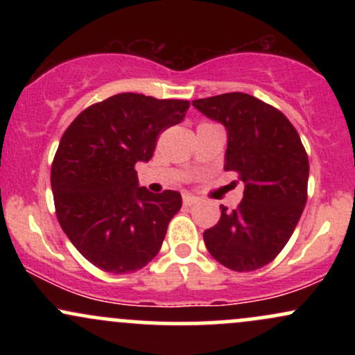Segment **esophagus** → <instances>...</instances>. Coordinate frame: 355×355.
<instances>
[{
    "label": "esophagus",
    "mask_w": 355,
    "mask_h": 355,
    "mask_svg": "<svg viewBox=\"0 0 355 355\" xmlns=\"http://www.w3.org/2000/svg\"><path fill=\"white\" fill-rule=\"evenodd\" d=\"M198 198L195 197V195H190V193H185L183 195V205H193V203H197Z\"/></svg>",
    "instance_id": "34e87169"
}]
</instances>
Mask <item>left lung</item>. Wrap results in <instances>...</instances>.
<instances>
[{"mask_svg":"<svg viewBox=\"0 0 355 355\" xmlns=\"http://www.w3.org/2000/svg\"><path fill=\"white\" fill-rule=\"evenodd\" d=\"M191 105L225 126L223 168L243 182L239 209L220 205L217 225L203 232L205 247L230 270H257L280 254L299 223L307 202V153L287 116L255 96L223 93Z\"/></svg>","mask_w":355,"mask_h":355,"instance_id":"left-lung-1","label":"left lung"}]
</instances>
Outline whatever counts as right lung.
<instances>
[{
    "label": "right lung",
    "instance_id": "1",
    "mask_svg": "<svg viewBox=\"0 0 355 355\" xmlns=\"http://www.w3.org/2000/svg\"><path fill=\"white\" fill-rule=\"evenodd\" d=\"M189 105L120 93L83 110L61 137L51 165L56 217L101 270L137 272L160 250L182 195L140 187L135 165L152 158L158 133L180 123Z\"/></svg>",
    "mask_w": 355,
    "mask_h": 355
}]
</instances>
